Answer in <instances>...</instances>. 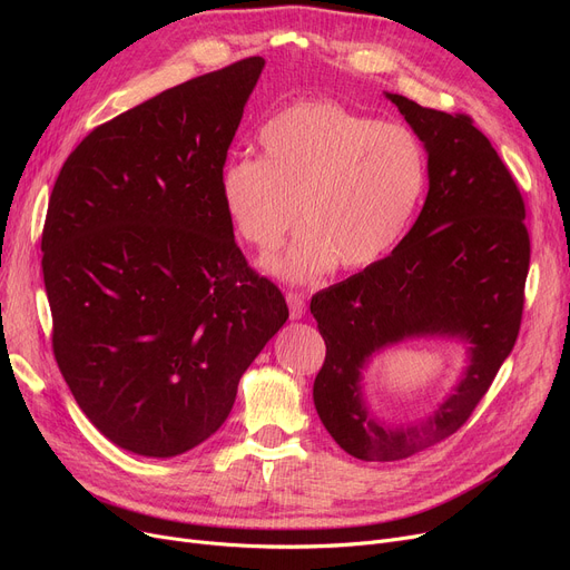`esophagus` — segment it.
Here are the masks:
<instances>
[{
    "mask_svg": "<svg viewBox=\"0 0 570 570\" xmlns=\"http://www.w3.org/2000/svg\"><path fill=\"white\" fill-rule=\"evenodd\" d=\"M286 305H288V314L291 321H301L305 316V297L301 293H286Z\"/></svg>",
    "mask_w": 570,
    "mask_h": 570,
    "instance_id": "1",
    "label": "esophagus"
}]
</instances>
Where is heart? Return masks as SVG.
I'll use <instances>...</instances> for the list:
<instances>
[{
    "label": "heart",
    "mask_w": 570,
    "mask_h": 570,
    "mask_svg": "<svg viewBox=\"0 0 570 570\" xmlns=\"http://www.w3.org/2000/svg\"><path fill=\"white\" fill-rule=\"evenodd\" d=\"M261 159L237 157L219 173V198L235 235L293 284L383 261L402 239L425 189V155L411 129L374 122L331 101L293 104L258 131Z\"/></svg>",
    "instance_id": "1"
}]
</instances>
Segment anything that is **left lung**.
I'll use <instances>...</instances> for the list:
<instances>
[{
  "label": "left lung",
  "mask_w": 570,
  "mask_h": 570,
  "mask_svg": "<svg viewBox=\"0 0 570 570\" xmlns=\"http://www.w3.org/2000/svg\"><path fill=\"white\" fill-rule=\"evenodd\" d=\"M385 99L428 153L425 205L391 256L318 291L309 305L325 342L316 413L365 462L411 458L466 423L515 346L531 252L515 179L471 117ZM411 338L460 343L468 367L432 414L387 426L371 411L364 372L379 352Z\"/></svg>",
  "instance_id": "obj_1"
}]
</instances>
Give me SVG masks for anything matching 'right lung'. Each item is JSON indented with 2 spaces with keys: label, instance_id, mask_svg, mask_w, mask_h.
Returning <instances> with one entry per match:
<instances>
[{
  "label": "right lung",
  "instance_id": "add662e5",
  "mask_svg": "<svg viewBox=\"0 0 570 570\" xmlns=\"http://www.w3.org/2000/svg\"><path fill=\"white\" fill-rule=\"evenodd\" d=\"M263 67L249 57L117 115L73 149L50 194L41 252L55 361L89 423L142 458L213 436L288 318L219 198Z\"/></svg>",
  "mask_w": 570,
  "mask_h": 570
}]
</instances>
